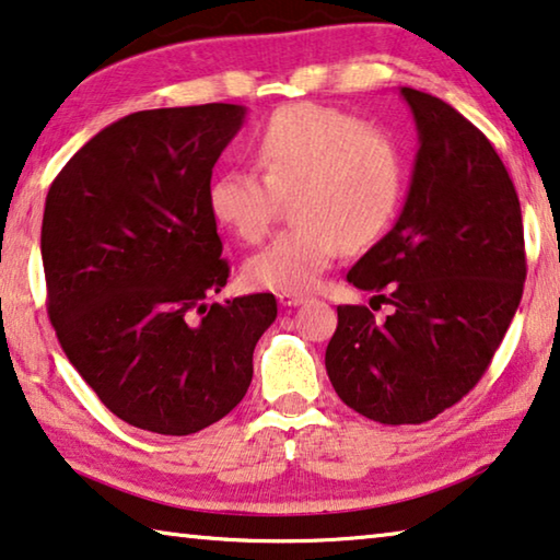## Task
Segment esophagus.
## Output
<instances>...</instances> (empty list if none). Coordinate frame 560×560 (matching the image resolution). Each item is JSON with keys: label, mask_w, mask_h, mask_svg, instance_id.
<instances>
[{"label": "esophagus", "mask_w": 560, "mask_h": 560, "mask_svg": "<svg viewBox=\"0 0 560 560\" xmlns=\"http://www.w3.org/2000/svg\"><path fill=\"white\" fill-rule=\"evenodd\" d=\"M277 299L281 306H299L306 301V294H299V291H279Z\"/></svg>", "instance_id": "obj_1"}]
</instances>
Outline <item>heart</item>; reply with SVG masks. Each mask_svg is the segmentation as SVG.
Segmentation results:
<instances>
[{"mask_svg":"<svg viewBox=\"0 0 560 560\" xmlns=\"http://www.w3.org/2000/svg\"><path fill=\"white\" fill-rule=\"evenodd\" d=\"M256 168L229 166L207 189L211 217L242 242H261L279 197L296 221L244 266L252 287L306 291L346 246L366 248L401 209L408 166L394 135L357 114L294 104L264 121L254 137Z\"/></svg>","mask_w":560,"mask_h":560,"instance_id":"b5f03b06","label":"heart"}]
</instances>
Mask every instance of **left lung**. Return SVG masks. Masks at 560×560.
<instances>
[{"mask_svg": "<svg viewBox=\"0 0 560 560\" xmlns=\"http://www.w3.org/2000/svg\"><path fill=\"white\" fill-rule=\"evenodd\" d=\"M419 131L396 224L346 273L394 306H339L326 346L346 406L378 423L436 419L486 374L526 281L518 194L491 141L439 96L401 86Z\"/></svg>", "mask_w": 560, "mask_h": 560, "instance_id": "obj_1", "label": "left lung"}]
</instances>
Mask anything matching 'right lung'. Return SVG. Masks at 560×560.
<instances>
[{
	"mask_svg": "<svg viewBox=\"0 0 560 560\" xmlns=\"http://www.w3.org/2000/svg\"><path fill=\"white\" fill-rule=\"evenodd\" d=\"M246 106L135 112L104 127L49 186L47 308L67 359L114 416L189 436L232 411L254 376L273 294L207 304L226 287L211 168Z\"/></svg>",
	"mask_w": 560,
	"mask_h": 560,
	"instance_id": "right-lung-1",
	"label": "right lung"
}]
</instances>
